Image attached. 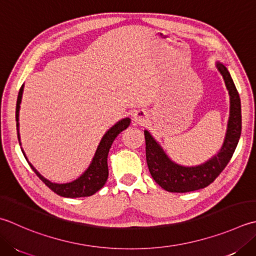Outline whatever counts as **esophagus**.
<instances>
[{"instance_id":"1","label":"esophagus","mask_w":256,"mask_h":256,"mask_svg":"<svg viewBox=\"0 0 256 256\" xmlns=\"http://www.w3.org/2000/svg\"><path fill=\"white\" fill-rule=\"evenodd\" d=\"M145 118H146V116H145V114L143 112H136L133 116V121L135 123L142 124V123L145 122Z\"/></svg>"}]
</instances>
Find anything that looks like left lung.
Wrapping results in <instances>:
<instances>
[{
    "mask_svg": "<svg viewBox=\"0 0 256 256\" xmlns=\"http://www.w3.org/2000/svg\"><path fill=\"white\" fill-rule=\"evenodd\" d=\"M216 66L224 78L231 100L226 136L218 155L198 166H181L172 162L152 138V135L148 131H144L145 153H146L148 171L154 181L165 191L186 193L208 186L226 166L238 146L242 131L241 100L228 68L221 63H218Z\"/></svg>",
    "mask_w": 256,
    "mask_h": 256,
    "instance_id": "8db88e82",
    "label": "left lung"
}]
</instances>
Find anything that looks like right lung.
Segmentation results:
<instances>
[{
    "mask_svg": "<svg viewBox=\"0 0 256 256\" xmlns=\"http://www.w3.org/2000/svg\"><path fill=\"white\" fill-rule=\"evenodd\" d=\"M23 88L22 85L20 88L18 101H16V111H15V118H16V130H18V138L20 141V134H18V111H20V104H21L22 94H23ZM131 120L130 118H123L121 121L112 126L108 131L105 133L102 138L101 143H100L98 148L95 153L93 161L90 165L88 168L84 172L82 176H80L78 180L66 184H56L50 182L48 180L44 178L41 174H40L36 170H35L31 163H28L30 166L35 172V174L42 180V182L46 185L48 188H51L54 193H56L60 196L64 198H85L91 196L94 193H96L98 190L103 188V185L106 183V180L108 176V154L111 145L115 138L121 133L123 130L126 128ZM21 144V143H20ZM23 152V150H22ZM24 154V152H23ZM25 156V154H24Z\"/></svg>",
    "mask_w": 256,
    "mask_h": 256,
    "instance_id": "add662e5",
    "label": "right lung"
}]
</instances>
